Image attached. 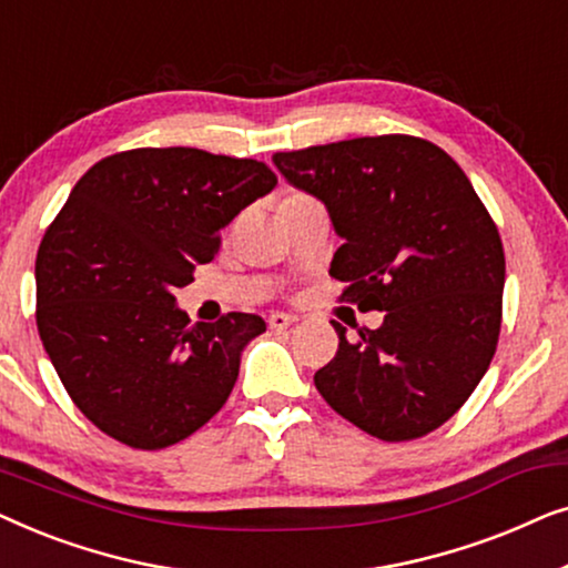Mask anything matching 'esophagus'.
<instances>
[{
  "label": "esophagus",
  "instance_id": "34e87169",
  "mask_svg": "<svg viewBox=\"0 0 568 568\" xmlns=\"http://www.w3.org/2000/svg\"><path fill=\"white\" fill-rule=\"evenodd\" d=\"M294 321H297V317L290 315V313H271V315H268L271 331H284V328H290V325H292Z\"/></svg>",
  "mask_w": 568,
  "mask_h": 568
}]
</instances>
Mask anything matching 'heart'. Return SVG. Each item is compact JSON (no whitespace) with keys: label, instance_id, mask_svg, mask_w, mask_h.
I'll use <instances>...</instances> for the list:
<instances>
[{"label":"heart","instance_id":"obj_1","mask_svg":"<svg viewBox=\"0 0 568 568\" xmlns=\"http://www.w3.org/2000/svg\"><path fill=\"white\" fill-rule=\"evenodd\" d=\"M300 199H307V196H302V193H292V196H286L284 201H300ZM282 201V204H284Z\"/></svg>","mask_w":568,"mask_h":568}]
</instances>
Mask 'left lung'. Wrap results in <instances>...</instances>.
Masks as SVG:
<instances>
[{
	"mask_svg": "<svg viewBox=\"0 0 568 568\" xmlns=\"http://www.w3.org/2000/svg\"><path fill=\"white\" fill-rule=\"evenodd\" d=\"M344 240L331 276L383 310L315 372L328 406L372 437L403 442L447 422L476 390L501 328L504 247L468 175L437 144L387 134L274 154Z\"/></svg>",
	"mask_w": 568,
	"mask_h": 568,
	"instance_id": "left-lung-1",
	"label": "left lung"
}]
</instances>
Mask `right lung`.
Returning <instances> with one entry per match:
<instances>
[{
	"label": "right lung",
	"instance_id": "obj_1",
	"mask_svg": "<svg viewBox=\"0 0 568 568\" xmlns=\"http://www.w3.org/2000/svg\"><path fill=\"white\" fill-rule=\"evenodd\" d=\"M274 185L258 160L193 146L111 154L77 181L38 247L36 321L67 393L108 437L162 449L230 398L266 323L227 313L189 325L173 292Z\"/></svg>",
	"mask_w": 568,
	"mask_h": 568
}]
</instances>
